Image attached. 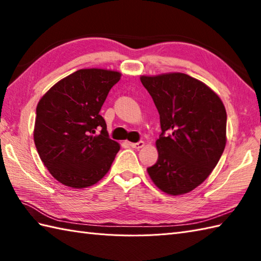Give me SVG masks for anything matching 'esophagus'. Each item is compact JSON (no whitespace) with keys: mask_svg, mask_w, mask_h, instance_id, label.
<instances>
[{"mask_svg":"<svg viewBox=\"0 0 261 261\" xmlns=\"http://www.w3.org/2000/svg\"><path fill=\"white\" fill-rule=\"evenodd\" d=\"M130 146L132 148H135V149H141V148L145 147V142H143V141H139V142H136V143L131 142Z\"/></svg>","mask_w":261,"mask_h":261,"instance_id":"obj_1","label":"esophagus"}]
</instances>
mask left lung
I'll return each instance as SVG.
<instances>
[{
    "instance_id": "obj_1",
    "label": "left lung",
    "mask_w": 261,
    "mask_h": 261,
    "mask_svg": "<svg viewBox=\"0 0 261 261\" xmlns=\"http://www.w3.org/2000/svg\"><path fill=\"white\" fill-rule=\"evenodd\" d=\"M159 112L158 160L147 168L169 195L193 191L218 165L226 143V112L218 94L190 75L141 76Z\"/></svg>"
}]
</instances>
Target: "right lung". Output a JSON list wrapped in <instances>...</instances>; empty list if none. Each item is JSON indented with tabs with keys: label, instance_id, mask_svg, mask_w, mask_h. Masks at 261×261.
Masks as SVG:
<instances>
[{
	"label": "right lung",
	"instance_id": "right-lung-1",
	"mask_svg": "<svg viewBox=\"0 0 261 261\" xmlns=\"http://www.w3.org/2000/svg\"><path fill=\"white\" fill-rule=\"evenodd\" d=\"M121 73L80 69L56 83L37 105L33 139L41 162L63 185L85 188L111 168L120 145L99 114Z\"/></svg>",
	"mask_w": 261,
	"mask_h": 261
}]
</instances>
